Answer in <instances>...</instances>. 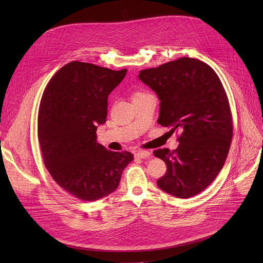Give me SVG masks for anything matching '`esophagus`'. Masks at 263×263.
Instances as JSON below:
<instances>
[{
    "mask_svg": "<svg viewBox=\"0 0 263 263\" xmlns=\"http://www.w3.org/2000/svg\"><path fill=\"white\" fill-rule=\"evenodd\" d=\"M135 156H136L137 158L145 159V158H148L149 156H151V152L146 151V149H141V151H136Z\"/></svg>",
    "mask_w": 263,
    "mask_h": 263,
    "instance_id": "obj_1",
    "label": "esophagus"
}]
</instances>
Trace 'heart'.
I'll list each match as a JSON object with an SVG mask.
<instances>
[{
	"instance_id": "heart-1",
	"label": "heart",
	"mask_w": 263,
	"mask_h": 263,
	"mask_svg": "<svg viewBox=\"0 0 263 263\" xmlns=\"http://www.w3.org/2000/svg\"><path fill=\"white\" fill-rule=\"evenodd\" d=\"M141 95H143V93H141V92H136V93H134V97H136V96H141Z\"/></svg>"
}]
</instances>
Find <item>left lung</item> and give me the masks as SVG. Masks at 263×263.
Here are the masks:
<instances>
[{"mask_svg":"<svg viewBox=\"0 0 263 263\" xmlns=\"http://www.w3.org/2000/svg\"><path fill=\"white\" fill-rule=\"evenodd\" d=\"M138 78L160 100L158 124L180 134L174 151H154L167 167L157 185L174 197L192 198L212 183L227 159L233 133L227 93L207 63L190 57L142 69Z\"/></svg>","mask_w":263,"mask_h":263,"instance_id":"obj_1","label":"left lung"}]
</instances>
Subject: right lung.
<instances>
[{"instance_id": "add662e5", "label": "right lung", "mask_w": 263, "mask_h": 263, "mask_svg": "<svg viewBox=\"0 0 263 263\" xmlns=\"http://www.w3.org/2000/svg\"><path fill=\"white\" fill-rule=\"evenodd\" d=\"M126 72L72 61L54 74L41 101L37 134L45 165L61 189L85 202L114 193L134 157L97 142L108 96Z\"/></svg>"}]
</instances>
